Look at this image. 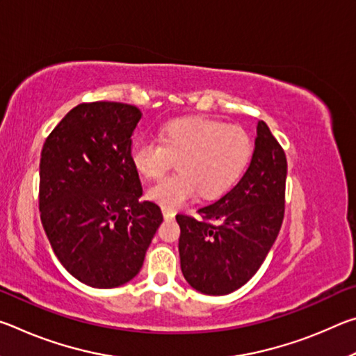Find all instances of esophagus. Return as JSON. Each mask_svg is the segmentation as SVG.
I'll return each instance as SVG.
<instances>
[{
    "instance_id": "1",
    "label": "esophagus",
    "mask_w": 356,
    "mask_h": 356,
    "mask_svg": "<svg viewBox=\"0 0 356 356\" xmlns=\"http://www.w3.org/2000/svg\"><path fill=\"white\" fill-rule=\"evenodd\" d=\"M163 216H165V220H172L174 216H176V212H174V210H171V209L163 207Z\"/></svg>"
}]
</instances>
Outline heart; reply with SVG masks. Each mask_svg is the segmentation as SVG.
<instances>
[{
	"instance_id": "heart-1",
	"label": "heart",
	"mask_w": 356,
	"mask_h": 356,
	"mask_svg": "<svg viewBox=\"0 0 356 356\" xmlns=\"http://www.w3.org/2000/svg\"><path fill=\"white\" fill-rule=\"evenodd\" d=\"M251 152V138L238 125L185 118L165 124L160 141L136 140L130 147V160L143 177L159 179L177 159L179 171L147 190L149 200L176 209L197 191L210 200L232 188L248 166Z\"/></svg>"
}]
</instances>
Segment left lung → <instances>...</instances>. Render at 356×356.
<instances>
[{"instance_id": "left-lung-1", "label": "left lung", "mask_w": 356, "mask_h": 356, "mask_svg": "<svg viewBox=\"0 0 356 356\" xmlns=\"http://www.w3.org/2000/svg\"><path fill=\"white\" fill-rule=\"evenodd\" d=\"M251 163L221 200L179 213L180 268L206 295H227L246 284L272 248L284 218L286 154L264 120L257 122Z\"/></svg>"}]
</instances>
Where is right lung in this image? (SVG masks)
Masks as SVG:
<instances>
[{"label": "right lung", "instance_id": "obj_1", "mask_svg": "<svg viewBox=\"0 0 356 356\" xmlns=\"http://www.w3.org/2000/svg\"><path fill=\"white\" fill-rule=\"evenodd\" d=\"M134 105L81 104L65 114L40 154L39 210L53 251L67 272L95 289L134 280L156 229L160 207L140 201L131 165Z\"/></svg>", "mask_w": 356, "mask_h": 356}]
</instances>
